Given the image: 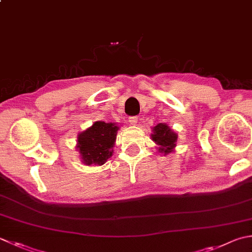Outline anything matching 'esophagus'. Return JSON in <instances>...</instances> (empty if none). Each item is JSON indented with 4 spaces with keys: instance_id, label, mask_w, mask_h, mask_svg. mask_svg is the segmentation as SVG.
Returning <instances> with one entry per match:
<instances>
[{
    "instance_id": "1",
    "label": "esophagus",
    "mask_w": 252,
    "mask_h": 252,
    "mask_svg": "<svg viewBox=\"0 0 252 252\" xmlns=\"http://www.w3.org/2000/svg\"><path fill=\"white\" fill-rule=\"evenodd\" d=\"M137 119H139V118H137L136 116L129 117V122H130V125H133V126L137 125Z\"/></svg>"
}]
</instances>
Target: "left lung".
<instances>
[{
  "instance_id": "obj_1",
  "label": "left lung",
  "mask_w": 252,
  "mask_h": 252,
  "mask_svg": "<svg viewBox=\"0 0 252 252\" xmlns=\"http://www.w3.org/2000/svg\"><path fill=\"white\" fill-rule=\"evenodd\" d=\"M152 140L158 145V152L164 155H168L174 152L176 147L178 135L172 131L170 127L165 123H158L153 127V133L151 134Z\"/></svg>"
}]
</instances>
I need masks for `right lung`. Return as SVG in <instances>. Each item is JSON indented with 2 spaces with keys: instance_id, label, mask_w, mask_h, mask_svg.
Wrapping results in <instances>:
<instances>
[{
  "instance_id": "obj_1",
  "label": "right lung",
  "mask_w": 252,
  "mask_h": 252,
  "mask_svg": "<svg viewBox=\"0 0 252 252\" xmlns=\"http://www.w3.org/2000/svg\"><path fill=\"white\" fill-rule=\"evenodd\" d=\"M119 130L116 123L96 121L77 136L76 149L84 164L101 166L112 156V147Z\"/></svg>"
}]
</instances>
